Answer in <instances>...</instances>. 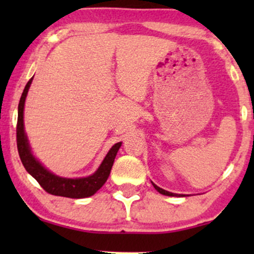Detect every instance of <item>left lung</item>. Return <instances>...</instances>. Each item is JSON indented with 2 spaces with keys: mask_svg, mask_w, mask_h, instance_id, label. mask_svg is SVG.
<instances>
[{
  "mask_svg": "<svg viewBox=\"0 0 254 254\" xmlns=\"http://www.w3.org/2000/svg\"><path fill=\"white\" fill-rule=\"evenodd\" d=\"M151 184H153V186L155 188V190L157 192H160L161 194H165V196H171V197H180V196H185V194H178V193H173V192H170V191H166L164 190V189L159 188V186L155 185L153 182H151Z\"/></svg>",
  "mask_w": 254,
  "mask_h": 254,
  "instance_id": "obj_1",
  "label": "left lung"
}]
</instances>
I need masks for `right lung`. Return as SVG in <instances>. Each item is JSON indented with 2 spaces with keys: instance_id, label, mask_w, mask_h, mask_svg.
Returning <instances> with one entry per match:
<instances>
[{
  "instance_id": "obj_1",
  "label": "right lung",
  "mask_w": 254,
  "mask_h": 254,
  "mask_svg": "<svg viewBox=\"0 0 254 254\" xmlns=\"http://www.w3.org/2000/svg\"><path fill=\"white\" fill-rule=\"evenodd\" d=\"M32 80H33V77L26 84L21 98H20L19 107H17L16 141L17 150H19L22 165H24L26 171L40 184L44 190L54 194V196L68 198H86L93 196L106 183L107 178L110 176L111 168H112L113 162H115V157L122 145V142H118V143L112 145L109 153L104 157L103 162L98 167V170L88 177L63 178L52 173L33 155L27 135L25 132L24 109L26 97H27Z\"/></svg>"
}]
</instances>
